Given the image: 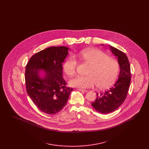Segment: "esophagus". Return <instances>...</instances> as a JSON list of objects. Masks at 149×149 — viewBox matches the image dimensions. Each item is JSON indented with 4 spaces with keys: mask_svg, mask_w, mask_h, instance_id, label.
<instances>
[{
    "mask_svg": "<svg viewBox=\"0 0 149 149\" xmlns=\"http://www.w3.org/2000/svg\"><path fill=\"white\" fill-rule=\"evenodd\" d=\"M78 91H80L81 92H83L86 93L88 92V91L86 90H84V89H78Z\"/></svg>",
    "mask_w": 149,
    "mask_h": 149,
    "instance_id": "1",
    "label": "esophagus"
}]
</instances>
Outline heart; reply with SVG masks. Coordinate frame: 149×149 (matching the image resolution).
I'll list each match as a JSON object with an SVG mask.
<instances>
[{"instance_id":"b5f03b06","label":"heart","mask_w":149,"mask_h":149,"mask_svg":"<svg viewBox=\"0 0 149 149\" xmlns=\"http://www.w3.org/2000/svg\"><path fill=\"white\" fill-rule=\"evenodd\" d=\"M78 57L91 65L87 77L77 76L72 78L69 84L72 87L85 89L98 85L99 88H106L115 81L119 71V64L114 58L108 57L105 53L95 49L83 50ZM78 62L74 56L69 57L64 65V71L69 77L76 73Z\"/></svg>"}]
</instances>
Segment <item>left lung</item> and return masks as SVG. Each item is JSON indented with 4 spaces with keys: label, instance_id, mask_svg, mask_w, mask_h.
<instances>
[{
    "label": "left lung",
    "instance_id": "8db88e82",
    "mask_svg": "<svg viewBox=\"0 0 149 149\" xmlns=\"http://www.w3.org/2000/svg\"><path fill=\"white\" fill-rule=\"evenodd\" d=\"M109 50L117 57L120 72L113 86L99 94L92 103L93 107L99 113H109L116 111L125 100L131 82V69L127 57L120 50L109 46Z\"/></svg>",
    "mask_w": 149,
    "mask_h": 149
}]
</instances>
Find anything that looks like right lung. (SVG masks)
<instances>
[{"mask_svg": "<svg viewBox=\"0 0 149 149\" xmlns=\"http://www.w3.org/2000/svg\"><path fill=\"white\" fill-rule=\"evenodd\" d=\"M69 50L65 46L48 47L33 55L27 64V92L45 113L54 114L61 111L73 90L65 86L63 78V64Z\"/></svg>", "mask_w": 149, "mask_h": 149, "instance_id": "add662e5", "label": "right lung"}]
</instances>
